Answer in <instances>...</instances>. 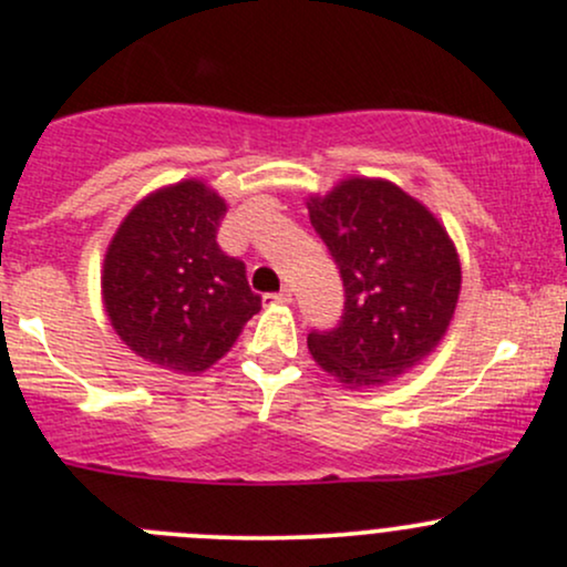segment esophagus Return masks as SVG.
Returning <instances> with one entry per match:
<instances>
[{
	"instance_id": "1",
	"label": "esophagus",
	"mask_w": 567,
	"mask_h": 567,
	"mask_svg": "<svg viewBox=\"0 0 567 567\" xmlns=\"http://www.w3.org/2000/svg\"><path fill=\"white\" fill-rule=\"evenodd\" d=\"M290 301H292V290L290 288H285V290H279V292H266V296H264V303L266 306L290 303Z\"/></svg>"
}]
</instances>
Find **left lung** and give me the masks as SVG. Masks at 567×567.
<instances>
[{
    "label": "left lung",
    "mask_w": 567,
    "mask_h": 567,
    "mask_svg": "<svg viewBox=\"0 0 567 567\" xmlns=\"http://www.w3.org/2000/svg\"><path fill=\"white\" fill-rule=\"evenodd\" d=\"M343 279V315L311 330V357L343 386H379L419 365L447 333L461 264L445 226L381 178H347L306 202Z\"/></svg>",
    "instance_id": "1"
}]
</instances>
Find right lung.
Masks as SVG:
<instances>
[{
	"mask_svg": "<svg viewBox=\"0 0 567 567\" xmlns=\"http://www.w3.org/2000/svg\"><path fill=\"white\" fill-rule=\"evenodd\" d=\"M226 202L202 181L141 199L103 261V306L116 336L152 365L202 373L261 311L245 264L216 243Z\"/></svg>",
	"mask_w": 567,
	"mask_h": 567,
	"instance_id": "right-lung-1",
	"label": "right lung"
}]
</instances>
